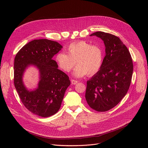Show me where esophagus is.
Segmentation results:
<instances>
[{"instance_id":"34e87169","label":"esophagus","mask_w":148,"mask_h":148,"mask_svg":"<svg viewBox=\"0 0 148 148\" xmlns=\"http://www.w3.org/2000/svg\"><path fill=\"white\" fill-rule=\"evenodd\" d=\"M71 84H77V83H78V81H77V80H74V79H72V80H71Z\"/></svg>"}]
</instances>
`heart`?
<instances>
[{"mask_svg":"<svg viewBox=\"0 0 148 148\" xmlns=\"http://www.w3.org/2000/svg\"><path fill=\"white\" fill-rule=\"evenodd\" d=\"M68 54L63 51L58 53L55 61L60 69L69 73L74 66L73 74L82 77L86 74L92 76L101 68L104 60V52L101 47L85 41H80L70 44L67 47Z\"/></svg>","mask_w":148,"mask_h":148,"instance_id":"1","label":"heart"}]
</instances>
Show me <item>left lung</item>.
<instances>
[{
  "mask_svg": "<svg viewBox=\"0 0 148 148\" xmlns=\"http://www.w3.org/2000/svg\"><path fill=\"white\" fill-rule=\"evenodd\" d=\"M104 41L106 56L99 71L87 82L85 98L90 108L106 112L117 105L129 89L133 72L130 51L119 38L104 32H96Z\"/></svg>",
  "mask_w": 148,
  "mask_h": 148,
  "instance_id": "1",
  "label": "left lung"
}]
</instances>
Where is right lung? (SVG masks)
<instances>
[{
    "label": "right lung",
    "instance_id": "add662e5",
    "mask_svg": "<svg viewBox=\"0 0 148 148\" xmlns=\"http://www.w3.org/2000/svg\"><path fill=\"white\" fill-rule=\"evenodd\" d=\"M62 48L56 41L34 40L23 46L14 59L15 88L27 109L41 117H49L58 112L71 84L68 76L58 68L52 59ZM30 65L36 66L40 72L38 87L33 91H29L22 82L23 74Z\"/></svg>",
    "mask_w": 148,
    "mask_h": 148
}]
</instances>
